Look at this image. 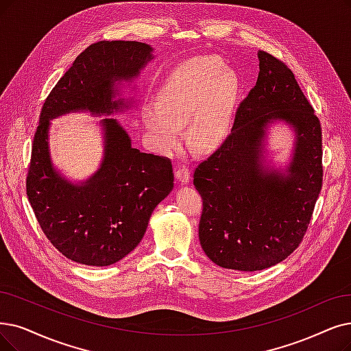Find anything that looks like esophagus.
Returning a JSON list of instances; mask_svg holds the SVG:
<instances>
[{
	"instance_id": "obj_1",
	"label": "esophagus",
	"mask_w": 351,
	"mask_h": 351,
	"mask_svg": "<svg viewBox=\"0 0 351 351\" xmlns=\"http://www.w3.org/2000/svg\"><path fill=\"white\" fill-rule=\"evenodd\" d=\"M176 178L178 180V183L181 184H187L190 180V170L187 165H178L176 168Z\"/></svg>"
}]
</instances>
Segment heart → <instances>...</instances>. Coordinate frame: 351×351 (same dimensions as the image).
Listing matches in <instances>:
<instances>
[{"instance_id":"obj_1","label":"heart","mask_w":351,"mask_h":351,"mask_svg":"<svg viewBox=\"0 0 351 351\" xmlns=\"http://www.w3.org/2000/svg\"><path fill=\"white\" fill-rule=\"evenodd\" d=\"M239 79L213 58L174 69L156 92V102L143 109V122L154 145L171 152L183 125L189 147L197 152L216 149L226 139L239 95Z\"/></svg>"}]
</instances>
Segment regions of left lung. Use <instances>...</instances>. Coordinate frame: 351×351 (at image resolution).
<instances>
[{"instance_id": "8db88e82", "label": "left lung", "mask_w": 351, "mask_h": 351, "mask_svg": "<svg viewBox=\"0 0 351 351\" xmlns=\"http://www.w3.org/2000/svg\"><path fill=\"white\" fill-rule=\"evenodd\" d=\"M259 75L234 115L230 135L194 170L203 199L199 239L221 268L262 271L287 259L304 239L322 187L321 123L292 70L259 51ZM284 120L296 132L285 175L265 167L267 125Z\"/></svg>"}]
</instances>
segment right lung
Returning a JSON list of instances; mask_svg holds the SVG:
<instances>
[{
	"label": "right lung",
	"mask_w": 351,
	"mask_h": 351,
	"mask_svg": "<svg viewBox=\"0 0 351 351\" xmlns=\"http://www.w3.org/2000/svg\"><path fill=\"white\" fill-rule=\"evenodd\" d=\"M139 41H97L83 50L56 83L40 112L27 197L41 230L67 259L108 266L141 242L151 213L174 187L171 161L141 152L117 119L101 125L105 154L97 170L82 184H72L53 168L49 152L50 119L89 110L112 115L128 105L117 99V82L131 79L152 59Z\"/></svg>",
	"instance_id": "1"
}]
</instances>
